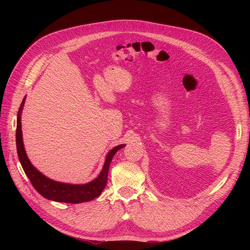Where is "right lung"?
Listing matches in <instances>:
<instances>
[{"label": "right lung", "instance_id": "obj_1", "mask_svg": "<svg viewBox=\"0 0 250 250\" xmlns=\"http://www.w3.org/2000/svg\"><path fill=\"white\" fill-rule=\"evenodd\" d=\"M26 97L23 98L22 103L19 107L17 114V128H16V146H17V154L19 161L22 165L25 174L28 176L31 181L33 188L36 191L42 194L43 198L55 201L59 203H69V204H79L85 203L94 200L100 195L105 186L107 183V174L109 170L110 162L113 158L115 153L124 148L125 145H118L112 148L106 155L104 165L102 167L101 172L99 175L91 180L90 182L84 183V185H71V183L59 182L52 180L45 175H43L39 170H37L30 160L28 159L27 154H26L23 138H22V129H21V114L24 107Z\"/></svg>", "mask_w": 250, "mask_h": 250}]
</instances>
